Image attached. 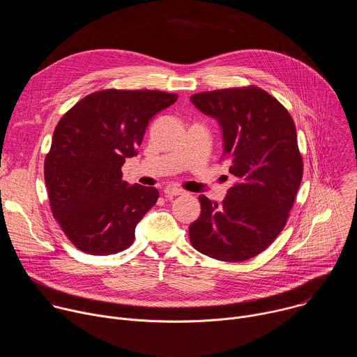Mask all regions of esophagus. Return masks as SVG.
Instances as JSON below:
<instances>
[{"mask_svg": "<svg viewBox=\"0 0 357 357\" xmlns=\"http://www.w3.org/2000/svg\"><path fill=\"white\" fill-rule=\"evenodd\" d=\"M164 193H165V196H168V197H174V196L182 195L183 190L179 189V188H175V186H167V188L164 189Z\"/></svg>", "mask_w": 357, "mask_h": 357, "instance_id": "esophagus-1", "label": "esophagus"}]
</instances>
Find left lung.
<instances>
[{
    "instance_id": "8db88e82",
    "label": "left lung",
    "mask_w": 357,
    "mask_h": 357,
    "mask_svg": "<svg viewBox=\"0 0 357 357\" xmlns=\"http://www.w3.org/2000/svg\"><path fill=\"white\" fill-rule=\"evenodd\" d=\"M190 101L220 126L223 158L236 178L222 205L199 196L202 212L189 226L190 243L216 260H248L284 229L299 189L295 124L277 98L254 86L197 93Z\"/></svg>"
}]
</instances>
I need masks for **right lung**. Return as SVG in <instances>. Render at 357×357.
I'll return each instance as SVG.
<instances>
[{"label": "right lung", "mask_w": 357, "mask_h": 357, "mask_svg": "<svg viewBox=\"0 0 357 357\" xmlns=\"http://www.w3.org/2000/svg\"><path fill=\"white\" fill-rule=\"evenodd\" d=\"M178 96L158 90H101L86 96L58 123L45 160L50 209L82 251L107 256L128 248L135 227L160 196L123 181L149 120Z\"/></svg>", "instance_id": "right-lung-1"}]
</instances>
